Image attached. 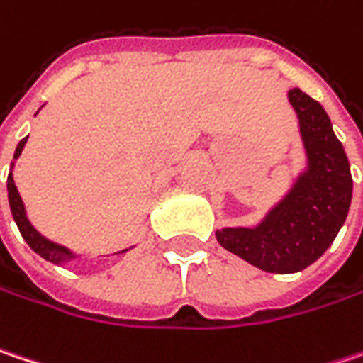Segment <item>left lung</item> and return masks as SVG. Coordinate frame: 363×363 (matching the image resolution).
Masks as SVG:
<instances>
[{
	"label": "left lung",
	"mask_w": 363,
	"mask_h": 363,
	"mask_svg": "<svg viewBox=\"0 0 363 363\" xmlns=\"http://www.w3.org/2000/svg\"><path fill=\"white\" fill-rule=\"evenodd\" d=\"M299 118L308 168L291 191L253 228H222L216 239L264 272L293 274L333 245L345 222L353 181L345 149L324 108L301 89L289 91Z\"/></svg>",
	"instance_id": "obj_1"
}]
</instances>
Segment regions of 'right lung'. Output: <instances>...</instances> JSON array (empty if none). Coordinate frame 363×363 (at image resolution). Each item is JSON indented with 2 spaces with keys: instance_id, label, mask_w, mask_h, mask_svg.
<instances>
[{
  "instance_id": "1",
  "label": "right lung",
  "mask_w": 363,
  "mask_h": 363,
  "mask_svg": "<svg viewBox=\"0 0 363 363\" xmlns=\"http://www.w3.org/2000/svg\"><path fill=\"white\" fill-rule=\"evenodd\" d=\"M26 139H28V137H24V139L18 143L16 151H14V160H18V155L22 153ZM12 166H14V164H12ZM8 199H10V210H12V216H14V222H16L20 235H22V239L28 243V247L33 249L35 253H39L43 259L53 262V264H66V262H70V259L77 257L68 247L53 243V241L45 239L41 233H37V230L33 228V224L28 222L26 212H24V203H22V199H20V193H18L16 184H14L12 172L8 174ZM124 251H128V249H122V251H118V253H124Z\"/></svg>"
}]
</instances>
